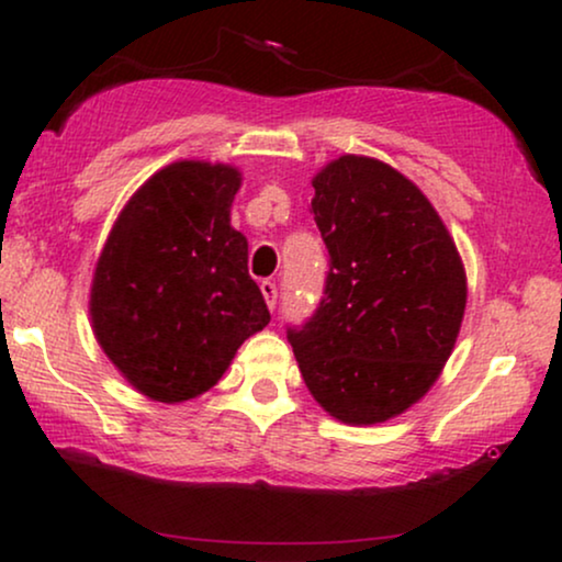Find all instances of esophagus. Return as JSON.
Segmentation results:
<instances>
[{
	"label": "esophagus",
	"instance_id": "esophagus-1",
	"mask_svg": "<svg viewBox=\"0 0 562 562\" xmlns=\"http://www.w3.org/2000/svg\"><path fill=\"white\" fill-rule=\"evenodd\" d=\"M260 291H263L268 310H276V296H279V289H276V283L273 281H263V283H260Z\"/></svg>",
	"mask_w": 562,
	"mask_h": 562
}]
</instances>
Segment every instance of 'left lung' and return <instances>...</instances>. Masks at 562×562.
Returning <instances> with one entry per match:
<instances>
[{
  "mask_svg": "<svg viewBox=\"0 0 562 562\" xmlns=\"http://www.w3.org/2000/svg\"><path fill=\"white\" fill-rule=\"evenodd\" d=\"M312 187L329 271L317 312L286 337L329 417L379 425L417 404L456 348L465 268L429 199L389 164L340 156Z\"/></svg>",
  "mask_w": 562,
  "mask_h": 562,
  "instance_id": "8db88e82",
  "label": "left lung"
}]
</instances>
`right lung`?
Listing matches in <instances>:
<instances>
[{
  "mask_svg": "<svg viewBox=\"0 0 562 562\" xmlns=\"http://www.w3.org/2000/svg\"><path fill=\"white\" fill-rule=\"evenodd\" d=\"M240 171L179 160L120 212L91 281L89 314L114 368L153 402L210 391L240 345L271 322L229 225Z\"/></svg>",
  "mask_w": 562,
  "mask_h": 562,
  "instance_id": "1",
  "label": "right lung"
}]
</instances>
